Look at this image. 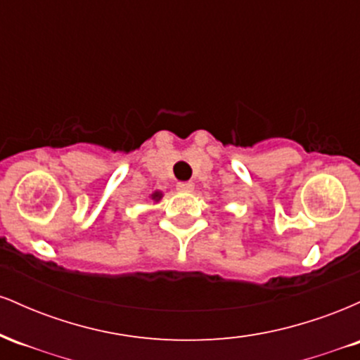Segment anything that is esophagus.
<instances>
[{"instance_id": "obj_1", "label": "esophagus", "mask_w": 360, "mask_h": 360, "mask_svg": "<svg viewBox=\"0 0 360 360\" xmlns=\"http://www.w3.org/2000/svg\"><path fill=\"white\" fill-rule=\"evenodd\" d=\"M176 189L181 193H191L194 189V184L191 183V181H188V183H177Z\"/></svg>"}]
</instances>
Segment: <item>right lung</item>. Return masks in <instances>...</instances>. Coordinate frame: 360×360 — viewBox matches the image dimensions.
Wrapping results in <instances>:
<instances>
[{
  "mask_svg": "<svg viewBox=\"0 0 360 360\" xmlns=\"http://www.w3.org/2000/svg\"><path fill=\"white\" fill-rule=\"evenodd\" d=\"M162 196H164L162 191H154V193L150 194V198H152V200H154V203H159V201L162 200Z\"/></svg>",
  "mask_w": 360,
  "mask_h": 360,
  "instance_id": "right-lung-1",
  "label": "right lung"
}]
</instances>
